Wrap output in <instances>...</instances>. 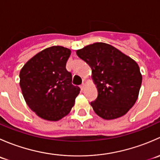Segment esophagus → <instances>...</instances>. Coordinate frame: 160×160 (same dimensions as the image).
<instances>
[{
	"label": "esophagus",
	"mask_w": 160,
	"mask_h": 160,
	"mask_svg": "<svg viewBox=\"0 0 160 160\" xmlns=\"http://www.w3.org/2000/svg\"><path fill=\"white\" fill-rule=\"evenodd\" d=\"M80 89H81V90H84V88H85V84H84V83H83V84L80 85Z\"/></svg>",
	"instance_id": "34e87169"
}]
</instances>
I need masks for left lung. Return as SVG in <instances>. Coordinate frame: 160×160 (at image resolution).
Listing matches in <instances>:
<instances>
[{
	"mask_svg": "<svg viewBox=\"0 0 160 160\" xmlns=\"http://www.w3.org/2000/svg\"><path fill=\"white\" fill-rule=\"evenodd\" d=\"M92 69L98 94L92 108L106 120L126 114L135 104L142 83L138 64L116 48L103 42L93 43L77 51Z\"/></svg>",
	"mask_w": 160,
	"mask_h": 160,
	"instance_id": "obj_1",
	"label": "left lung"
}]
</instances>
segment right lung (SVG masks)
Wrapping results in <instances>:
<instances>
[{
  "mask_svg": "<svg viewBox=\"0 0 160 160\" xmlns=\"http://www.w3.org/2000/svg\"><path fill=\"white\" fill-rule=\"evenodd\" d=\"M70 50L52 46L35 55L20 72V87L25 102L38 116L58 121L68 114L80 88L72 84L66 69Z\"/></svg>",
  "mask_w": 160,
  "mask_h": 160,
  "instance_id": "add662e5",
  "label": "right lung"
}]
</instances>
